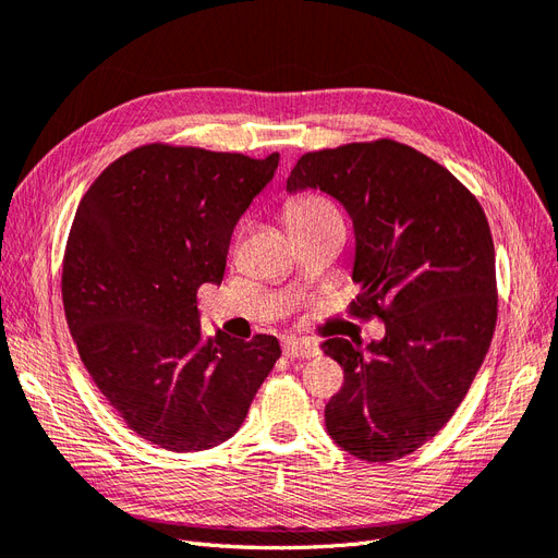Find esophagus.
Here are the masks:
<instances>
[{
    "label": "esophagus",
    "instance_id": "34e87169",
    "mask_svg": "<svg viewBox=\"0 0 558 558\" xmlns=\"http://www.w3.org/2000/svg\"><path fill=\"white\" fill-rule=\"evenodd\" d=\"M283 356L286 359H314L318 356V347L305 340H295V337H289V340H283Z\"/></svg>",
    "mask_w": 558,
    "mask_h": 558
}]
</instances>
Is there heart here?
Listing matches in <instances>:
<instances>
[{"label": "heart", "instance_id": "1", "mask_svg": "<svg viewBox=\"0 0 558 558\" xmlns=\"http://www.w3.org/2000/svg\"><path fill=\"white\" fill-rule=\"evenodd\" d=\"M337 211L328 205L324 197L318 195H300L291 199L283 209V218L289 230H300V228H310L314 223L326 221V218H335Z\"/></svg>", "mask_w": 558, "mask_h": 558}]
</instances>
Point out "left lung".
Listing matches in <instances>:
<instances>
[{
	"label": "left lung",
	"mask_w": 558,
	"mask_h": 558,
	"mask_svg": "<svg viewBox=\"0 0 558 558\" xmlns=\"http://www.w3.org/2000/svg\"><path fill=\"white\" fill-rule=\"evenodd\" d=\"M320 191L353 223L351 312L384 318V337H335L344 369L326 404L337 447L367 463L426 445L459 410L496 328V253L480 202L442 165L381 140L298 160L286 193Z\"/></svg>",
	"instance_id": "1"
}]
</instances>
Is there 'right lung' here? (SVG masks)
<instances>
[{
  "label": "right lung",
  "instance_id": "obj_1",
  "mask_svg": "<svg viewBox=\"0 0 558 558\" xmlns=\"http://www.w3.org/2000/svg\"><path fill=\"white\" fill-rule=\"evenodd\" d=\"M279 167L148 144L83 195L64 248L66 326L88 375L130 430L170 451L238 433L281 356L272 335H202L197 289L221 283L232 230Z\"/></svg>",
  "mask_w": 558,
  "mask_h": 558
}]
</instances>
